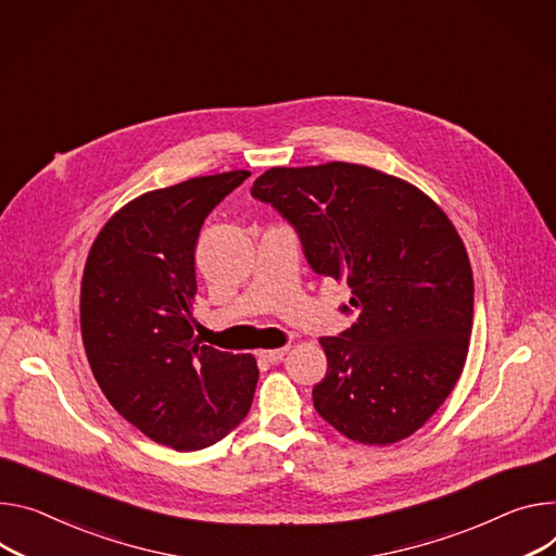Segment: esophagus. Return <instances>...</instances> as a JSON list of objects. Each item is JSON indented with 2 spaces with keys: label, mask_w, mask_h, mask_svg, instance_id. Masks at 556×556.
I'll return each mask as SVG.
<instances>
[{
  "label": "esophagus",
  "mask_w": 556,
  "mask_h": 556,
  "mask_svg": "<svg viewBox=\"0 0 556 556\" xmlns=\"http://www.w3.org/2000/svg\"><path fill=\"white\" fill-rule=\"evenodd\" d=\"M288 352V348H277V350H262L260 357L268 364H279L283 359V355Z\"/></svg>",
  "instance_id": "1"
}]
</instances>
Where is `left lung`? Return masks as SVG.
Masks as SVG:
<instances>
[{"instance_id": "left-lung-1", "label": "left lung", "mask_w": 556, "mask_h": 556, "mask_svg": "<svg viewBox=\"0 0 556 556\" xmlns=\"http://www.w3.org/2000/svg\"><path fill=\"white\" fill-rule=\"evenodd\" d=\"M250 194L296 232L308 266L352 288L315 410L343 437H410L457 383L472 332L475 283L462 237L415 186L368 166L270 168Z\"/></svg>"}]
</instances>
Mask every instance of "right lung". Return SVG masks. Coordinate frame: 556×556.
<instances>
[{"label": "right lung", "instance_id": "right-lung-1", "mask_svg": "<svg viewBox=\"0 0 556 556\" xmlns=\"http://www.w3.org/2000/svg\"><path fill=\"white\" fill-rule=\"evenodd\" d=\"M250 177L235 170L153 190L97 235L81 279V337L111 406L146 437L192 452L248 415L260 370L194 337V245L213 208Z\"/></svg>", "mask_w": 556, "mask_h": 556}]
</instances>
